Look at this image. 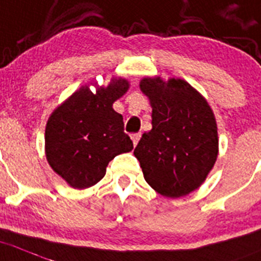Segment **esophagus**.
<instances>
[{
    "instance_id": "34e87169",
    "label": "esophagus",
    "mask_w": 261,
    "mask_h": 261,
    "mask_svg": "<svg viewBox=\"0 0 261 261\" xmlns=\"http://www.w3.org/2000/svg\"><path fill=\"white\" fill-rule=\"evenodd\" d=\"M139 139H140V134H133V135H131V140H133L134 145L138 144Z\"/></svg>"
}]
</instances>
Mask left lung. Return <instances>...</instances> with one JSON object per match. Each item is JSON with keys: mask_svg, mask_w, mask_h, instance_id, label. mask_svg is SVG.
I'll return each mask as SVG.
<instances>
[{"mask_svg": "<svg viewBox=\"0 0 261 261\" xmlns=\"http://www.w3.org/2000/svg\"><path fill=\"white\" fill-rule=\"evenodd\" d=\"M140 90L152 107V130L134 150L145 181L161 196H187L201 187L218 158L213 109L184 80L147 77Z\"/></svg>", "mask_w": 261, "mask_h": 261, "instance_id": "1", "label": "left lung"}]
</instances>
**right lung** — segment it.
Masks as SVG:
<instances>
[{
	"instance_id": "1",
	"label": "right lung",
	"mask_w": 261,
	"mask_h": 261,
	"mask_svg": "<svg viewBox=\"0 0 261 261\" xmlns=\"http://www.w3.org/2000/svg\"><path fill=\"white\" fill-rule=\"evenodd\" d=\"M130 87L127 80L113 79L107 87L87 85L73 92L48 117L45 152L51 169L72 188L85 189L100 181L116 155L131 152L123 118L112 107Z\"/></svg>"
}]
</instances>
